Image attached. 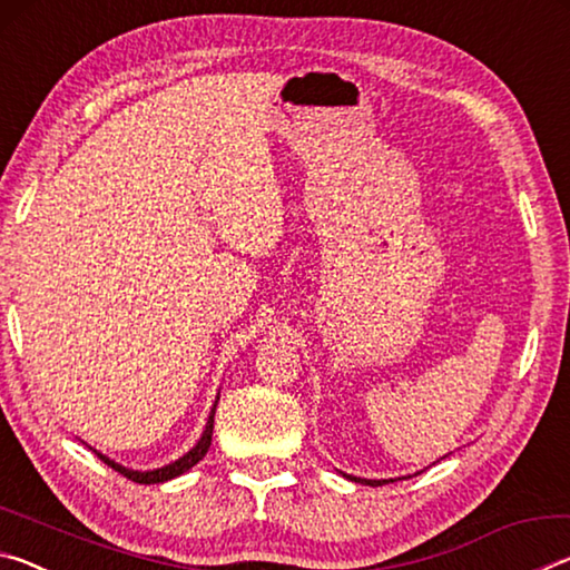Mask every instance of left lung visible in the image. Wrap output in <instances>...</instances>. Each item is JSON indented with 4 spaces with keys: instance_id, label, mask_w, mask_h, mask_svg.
<instances>
[{
    "instance_id": "obj_1",
    "label": "left lung",
    "mask_w": 570,
    "mask_h": 570,
    "mask_svg": "<svg viewBox=\"0 0 570 570\" xmlns=\"http://www.w3.org/2000/svg\"><path fill=\"white\" fill-rule=\"evenodd\" d=\"M344 478H350V480H354V482H364V485H372V488L384 485V482H387V480H364V478H352V475H344Z\"/></svg>"
}]
</instances>
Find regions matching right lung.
I'll list each match as a JSON object with an SVG mask.
<instances>
[{"label":"right lung","mask_w":570,"mask_h":570,"mask_svg":"<svg viewBox=\"0 0 570 570\" xmlns=\"http://www.w3.org/2000/svg\"><path fill=\"white\" fill-rule=\"evenodd\" d=\"M216 404H218V400H216ZM216 404H214V410H210V414H208L206 430H204V435H200V440L196 442V448L188 450L186 455L178 458L176 462H170V465H166V468L146 470V472H142V470H130V468H122L120 462L105 458L102 452H98V450H95V452H98V458L105 462V465H110L115 472H120V475H125V478L132 480V482H140V485H156V482L173 480V478L183 475V472H188L193 465H198V462L206 458V452H208V448H210V438H214V414H216Z\"/></svg>","instance_id":"obj_1"}]
</instances>
